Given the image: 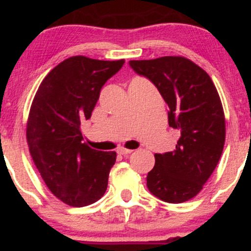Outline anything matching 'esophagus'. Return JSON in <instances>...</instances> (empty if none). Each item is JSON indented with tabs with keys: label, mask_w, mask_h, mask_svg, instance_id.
I'll return each mask as SVG.
<instances>
[{
	"label": "esophagus",
	"mask_w": 251,
	"mask_h": 251,
	"mask_svg": "<svg viewBox=\"0 0 251 251\" xmlns=\"http://www.w3.org/2000/svg\"><path fill=\"white\" fill-rule=\"evenodd\" d=\"M133 152V150H128V149H125V148H120L118 150V153L119 154H123V155H126V154H129Z\"/></svg>",
	"instance_id": "esophagus-1"
}]
</instances>
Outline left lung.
Here are the masks:
<instances>
[{
  "mask_svg": "<svg viewBox=\"0 0 251 251\" xmlns=\"http://www.w3.org/2000/svg\"><path fill=\"white\" fill-rule=\"evenodd\" d=\"M135 73L146 76L169 106V125L178 132L176 149L155 153L146 181L152 195L183 203L200 194L217 166L226 142L223 106L209 74L183 56L131 60Z\"/></svg>",
  "mask_w": 251,
  "mask_h": 251,
  "instance_id": "8db88e82",
  "label": "left lung"
}]
</instances>
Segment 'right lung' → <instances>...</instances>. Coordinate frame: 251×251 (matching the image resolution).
<instances>
[{"instance_id": "add662e5", "label": "right lung", "mask_w": 251, "mask_h": 251, "mask_svg": "<svg viewBox=\"0 0 251 251\" xmlns=\"http://www.w3.org/2000/svg\"><path fill=\"white\" fill-rule=\"evenodd\" d=\"M124 63L68 57L42 80L31 102L27 122L30 155L51 194L67 205H89L107 189L117 153L83 143L81 123L91 118L102 86Z\"/></svg>"}]
</instances>
